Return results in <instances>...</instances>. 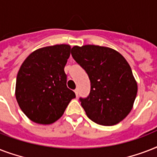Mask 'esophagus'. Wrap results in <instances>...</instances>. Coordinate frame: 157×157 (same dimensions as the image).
Here are the masks:
<instances>
[{"label":"esophagus","mask_w":157,"mask_h":157,"mask_svg":"<svg viewBox=\"0 0 157 157\" xmlns=\"http://www.w3.org/2000/svg\"><path fill=\"white\" fill-rule=\"evenodd\" d=\"M74 92H75V94H76V97H78V94H79V90L77 88L74 90Z\"/></svg>","instance_id":"1"}]
</instances>
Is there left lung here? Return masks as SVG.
Listing matches in <instances>:
<instances>
[{
	"instance_id": "1",
	"label": "left lung",
	"mask_w": 157,
	"mask_h": 157,
	"mask_svg": "<svg viewBox=\"0 0 157 157\" xmlns=\"http://www.w3.org/2000/svg\"><path fill=\"white\" fill-rule=\"evenodd\" d=\"M71 56L90 81V95L80 98L87 117L97 124H118L133 108L138 85L131 67L117 50L94 45L71 48Z\"/></svg>"
}]
</instances>
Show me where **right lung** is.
<instances>
[{
  "label": "right lung",
  "mask_w": 157,
  "mask_h": 157,
  "mask_svg": "<svg viewBox=\"0 0 157 157\" xmlns=\"http://www.w3.org/2000/svg\"><path fill=\"white\" fill-rule=\"evenodd\" d=\"M69 45L40 48L28 56L17 75L15 97L32 121L50 124L60 118L75 93L67 87L64 67L70 57Z\"/></svg>",
  "instance_id": "right-lung-1"
}]
</instances>
